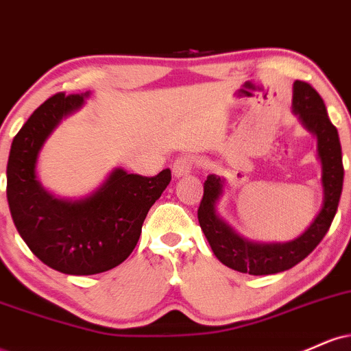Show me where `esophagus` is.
Returning a JSON list of instances; mask_svg holds the SVG:
<instances>
[{"label": "esophagus", "mask_w": 351, "mask_h": 351, "mask_svg": "<svg viewBox=\"0 0 351 351\" xmlns=\"http://www.w3.org/2000/svg\"><path fill=\"white\" fill-rule=\"evenodd\" d=\"M193 167H195V160H193V156H180V158L175 160V163H173V175L176 176V178H181V176L188 175V173H191Z\"/></svg>", "instance_id": "34e87169"}]
</instances>
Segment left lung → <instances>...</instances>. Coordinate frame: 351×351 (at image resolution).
Returning <instances> with one entry per match:
<instances>
[{
	"mask_svg": "<svg viewBox=\"0 0 351 351\" xmlns=\"http://www.w3.org/2000/svg\"><path fill=\"white\" fill-rule=\"evenodd\" d=\"M292 112L299 117L305 130L317 138V158L322 165L324 189L322 206L300 236L287 243H256L245 239L217 213L226 180L223 176L209 175L204 181V195L198 209L199 226L217 259L237 272L269 276L293 267L324 239L337 215L343 188V162L335 125L330 122L327 107L318 92L310 84L300 80L293 82Z\"/></svg>",
	"mask_w": 351,
	"mask_h": 351,
	"instance_id": "obj_1",
	"label": "left lung"
}]
</instances>
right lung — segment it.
<instances>
[{"mask_svg": "<svg viewBox=\"0 0 351 351\" xmlns=\"http://www.w3.org/2000/svg\"><path fill=\"white\" fill-rule=\"evenodd\" d=\"M88 97L90 92L56 94L36 108L11 143L6 168L8 204L19 236L38 259L69 276H92L122 264L171 181L170 168L153 178L114 168L82 198H59L43 186L38 162L44 143Z\"/></svg>", "mask_w": 351, "mask_h": 351, "instance_id": "right-lung-1", "label": "right lung"}]
</instances>
